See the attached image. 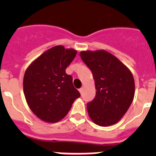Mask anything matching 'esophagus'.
I'll return each mask as SVG.
<instances>
[{
    "mask_svg": "<svg viewBox=\"0 0 156 156\" xmlns=\"http://www.w3.org/2000/svg\"><path fill=\"white\" fill-rule=\"evenodd\" d=\"M83 90H84V88H83V87H81V88H80V89H79V92L81 93V94H82Z\"/></svg>",
    "mask_w": 156,
    "mask_h": 156,
    "instance_id": "1",
    "label": "esophagus"
}]
</instances>
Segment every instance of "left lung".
I'll use <instances>...</instances> for the list:
<instances>
[{
    "instance_id": "obj_1",
    "label": "left lung",
    "mask_w": 156,
    "mask_h": 156,
    "mask_svg": "<svg viewBox=\"0 0 156 156\" xmlns=\"http://www.w3.org/2000/svg\"><path fill=\"white\" fill-rule=\"evenodd\" d=\"M81 59L91 70L96 96L87 104L91 120L100 126L117 123L126 113L134 97L135 84L130 71L107 51H81Z\"/></svg>"
}]
</instances>
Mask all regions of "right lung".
I'll use <instances>...</instances> for the list:
<instances>
[{"mask_svg": "<svg viewBox=\"0 0 156 156\" xmlns=\"http://www.w3.org/2000/svg\"><path fill=\"white\" fill-rule=\"evenodd\" d=\"M73 49L56 46L37 57L26 69L23 78L25 97L34 115L49 123L63 119L81 96L66 69L76 56Z\"/></svg>", "mask_w": 156, "mask_h": 156, "instance_id": "obj_1", "label": "right lung"}]
</instances>
